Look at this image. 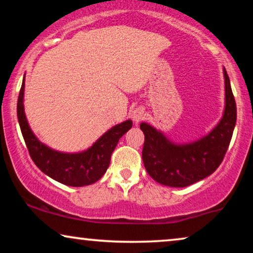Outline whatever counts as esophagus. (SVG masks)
Wrapping results in <instances>:
<instances>
[{"mask_svg": "<svg viewBox=\"0 0 253 253\" xmlns=\"http://www.w3.org/2000/svg\"><path fill=\"white\" fill-rule=\"evenodd\" d=\"M131 116H132L133 122L136 124L141 122V121L145 119V112H144L143 107H137V108L132 112V115Z\"/></svg>", "mask_w": 253, "mask_h": 253, "instance_id": "obj_1", "label": "esophagus"}]
</instances>
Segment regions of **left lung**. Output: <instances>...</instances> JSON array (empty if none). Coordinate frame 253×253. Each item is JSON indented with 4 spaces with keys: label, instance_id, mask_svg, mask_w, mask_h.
<instances>
[{
    "label": "left lung",
    "instance_id": "left-lung-1",
    "mask_svg": "<svg viewBox=\"0 0 253 253\" xmlns=\"http://www.w3.org/2000/svg\"><path fill=\"white\" fill-rule=\"evenodd\" d=\"M224 109L219 123L206 136L177 144L150 124L141 122L145 134L143 162L154 181L171 188H185L213 174L222 162L236 124V102L226 69Z\"/></svg>",
    "mask_w": 253,
    "mask_h": 253
}]
</instances>
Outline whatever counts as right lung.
Segmentation results:
<instances>
[{
  "mask_svg": "<svg viewBox=\"0 0 253 253\" xmlns=\"http://www.w3.org/2000/svg\"><path fill=\"white\" fill-rule=\"evenodd\" d=\"M24 88L25 76L17 102V116L26 147L37 167L50 178L69 186H84L99 181L109 167L110 157L120 138L132 126V121L126 120L114 126L83 152L55 151L41 143L31 130L24 112Z\"/></svg>",
  "mask_w": 253,
  "mask_h": 253,
  "instance_id": "obj_1",
  "label": "right lung"
}]
</instances>
